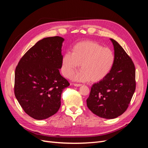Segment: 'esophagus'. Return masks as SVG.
I'll return each instance as SVG.
<instances>
[{
    "mask_svg": "<svg viewBox=\"0 0 148 148\" xmlns=\"http://www.w3.org/2000/svg\"><path fill=\"white\" fill-rule=\"evenodd\" d=\"M82 84H77V83H75V84H73V86H77V87H79V86H81Z\"/></svg>",
    "mask_w": 148,
    "mask_h": 148,
    "instance_id": "esophagus-1",
    "label": "esophagus"
}]
</instances>
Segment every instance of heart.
<instances>
[{"instance_id":"1","label":"heart","mask_w":148,"mask_h":148,"mask_svg":"<svg viewBox=\"0 0 148 148\" xmlns=\"http://www.w3.org/2000/svg\"><path fill=\"white\" fill-rule=\"evenodd\" d=\"M115 62L113 51L91 41L78 42L62 58V71L70 77L81 65V71L73 77L79 82H98L104 79L112 69Z\"/></svg>"}]
</instances>
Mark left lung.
<instances>
[{"label":"left lung","instance_id":"8db88e82","mask_svg":"<svg viewBox=\"0 0 148 148\" xmlns=\"http://www.w3.org/2000/svg\"><path fill=\"white\" fill-rule=\"evenodd\" d=\"M114 49L115 62L107 77L94 84L86 100L93 114L112 119L124 113L135 91V67L131 58L120 44L110 39Z\"/></svg>","mask_w":148,"mask_h":148}]
</instances>
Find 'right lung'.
<instances>
[{
  "label": "right lung",
  "instance_id": "add662e5",
  "mask_svg": "<svg viewBox=\"0 0 148 148\" xmlns=\"http://www.w3.org/2000/svg\"><path fill=\"white\" fill-rule=\"evenodd\" d=\"M64 41L60 36L40 40L16 67L15 97L25 112L34 119H46L56 114L63 89L70 85L59 71Z\"/></svg>",
  "mask_w": 148,
  "mask_h": 148
}]
</instances>
